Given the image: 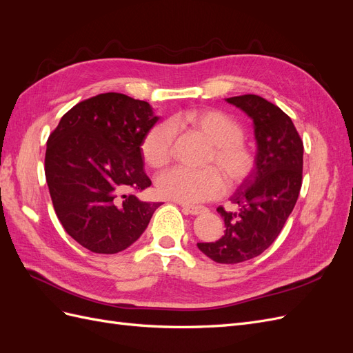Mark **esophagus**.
Here are the masks:
<instances>
[{"label":"esophagus","instance_id":"obj_1","mask_svg":"<svg viewBox=\"0 0 353 353\" xmlns=\"http://www.w3.org/2000/svg\"><path fill=\"white\" fill-rule=\"evenodd\" d=\"M183 209L187 213H190V215H201V213L208 212L206 208H203V206H191V205H183Z\"/></svg>","mask_w":353,"mask_h":353}]
</instances>
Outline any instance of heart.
<instances>
[{"label":"heart","mask_w":353,"mask_h":353,"mask_svg":"<svg viewBox=\"0 0 353 353\" xmlns=\"http://www.w3.org/2000/svg\"><path fill=\"white\" fill-rule=\"evenodd\" d=\"M176 125L188 123L213 144L209 163L203 169L175 166L160 174L156 179L157 193L163 199L185 205L213 200L223 194L227 181L232 187L248 181L256 168V152L244 141L245 131L240 122L216 109L188 112L174 121ZM175 125L172 122L154 125L141 141V156L152 168H163L172 159Z\"/></svg>","instance_id":"obj_1"}]
</instances>
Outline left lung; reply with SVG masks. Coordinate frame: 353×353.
Segmentation results:
<instances>
[{"label": "left lung", "instance_id": "left-lung-1", "mask_svg": "<svg viewBox=\"0 0 353 353\" xmlns=\"http://www.w3.org/2000/svg\"><path fill=\"white\" fill-rule=\"evenodd\" d=\"M227 101L253 119L256 168L231 197L239 212L218 208L225 222L222 239L197 243V248L218 263H240L268 249L290 216L302 187L303 141L290 117L259 95L244 94Z\"/></svg>", "mask_w": 353, "mask_h": 353}]
</instances>
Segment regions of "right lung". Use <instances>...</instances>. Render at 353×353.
<instances>
[{
	"label": "right lung",
	"instance_id": "obj_1",
	"mask_svg": "<svg viewBox=\"0 0 353 353\" xmlns=\"http://www.w3.org/2000/svg\"><path fill=\"white\" fill-rule=\"evenodd\" d=\"M157 119L147 101L105 92L73 105L50 134L46 178L52 206L63 228L85 249L125 250L160 206L135 196L152 185L141 141Z\"/></svg>",
	"mask_w": 353,
	"mask_h": 353
}]
</instances>
